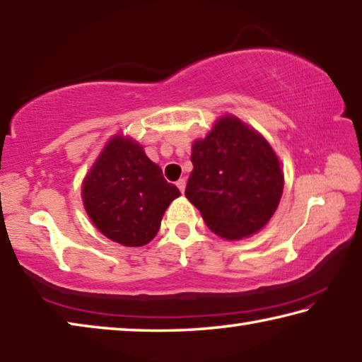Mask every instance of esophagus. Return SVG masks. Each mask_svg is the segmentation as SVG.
I'll use <instances>...</instances> for the list:
<instances>
[{
  "label": "esophagus",
  "mask_w": 362,
  "mask_h": 362,
  "mask_svg": "<svg viewBox=\"0 0 362 362\" xmlns=\"http://www.w3.org/2000/svg\"><path fill=\"white\" fill-rule=\"evenodd\" d=\"M176 186H177V189H180L181 192H185V189H186V180H185V177H181V180H177V181H176Z\"/></svg>",
  "instance_id": "34e87169"
}]
</instances>
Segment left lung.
Returning a JSON list of instances; mask_svg holds the SVG:
<instances>
[{
	"label": "left lung",
	"instance_id": "obj_1",
	"mask_svg": "<svg viewBox=\"0 0 362 362\" xmlns=\"http://www.w3.org/2000/svg\"><path fill=\"white\" fill-rule=\"evenodd\" d=\"M191 162L186 197L223 239L258 233L274 215L284 189L279 160L239 118L223 117L205 139L195 141Z\"/></svg>",
	"mask_w": 362,
	"mask_h": 362
}]
</instances>
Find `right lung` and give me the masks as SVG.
Instances as JSON below:
<instances>
[{"label":"right lung","instance_id":"obj_1","mask_svg":"<svg viewBox=\"0 0 362 362\" xmlns=\"http://www.w3.org/2000/svg\"><path fill=\"white\" fill-rule=\"evenodd\" d=\"M83 204L100 233L127 247H141L158 233L180 189L165 180L142 147L115 136L83 182Z\"/></svg>","mask_w":362,"mask_h":362}]
</instances>
